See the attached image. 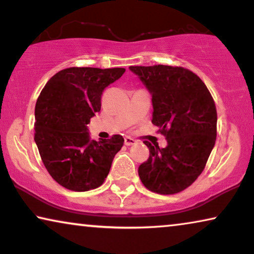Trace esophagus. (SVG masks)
<instances>
[{"instance_id":"34e87169","label":"esophagus","mask_w":254,"mask_h":254,"mask_svg":"<svg viewBox=\"0 0 254 254\" xmlns=\"http://www.w3.org/2000/svg\"><path fill=\"white\" fill-rule=\"evenodd\" d=\"M135 141L134 138H131V137H129V136H126L125 137V144L126 145H133V144H135Z\"/></svg>"}]
</instances>
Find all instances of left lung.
<instances>
[{
	"mask_svg": "<svg viewBox=\"0 0 254 254\" xmlns=\"http://www.w3.org/2000/svg\"><path fill=\"white\" fill-rule=\"evenodd\" d=\"M151 95L152 120L168 145L144 143L150 155L138 166L143 185L158 194H176L203 171L215 141L217 113L209 90L199 76L183 67L131 65Z\"/></svg>",
	"mask_w": 254,
	"mask_h": 254,
	"instance_id": "obj_1",
	"label": "left lung"
}]
</instances>
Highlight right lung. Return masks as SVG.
<instances>
[{
    "label": "right lung",
    "mask_w": 254,
    "mask_h": 254,
    "mask_svg": "<svg viewBox=\"0 0 254 254\" xmlns=\"http://www.w3.org/2000/svg\"><path fill=\"white\" fill-rule=\"evenodd\" d=\"M125 71L71 67L57 72L41 90L34 110V141L45 168L64 189H97L109 175L124 137L91 140L88 124L100 111L104 89Z\"/></svg>",
    "instance_id": "add662e5"
}]
</instances>
